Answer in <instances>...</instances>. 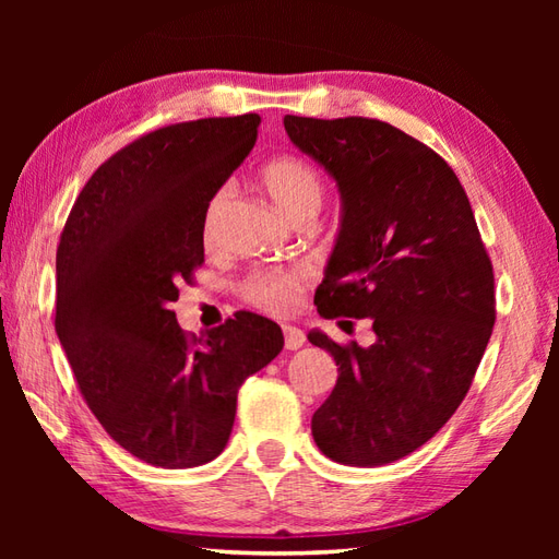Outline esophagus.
<instances>
[{
	"label": "esophagus",
	"mask_w": 559,
	"mask_h": 559,
	"mask_svg": "<svg viewBox=\"0 0 559 559\" xmlns=\"http://www.w3.org/2000/svg\"><path fill=\"white\" fill-rule=\"evenodd\" d=\"M283 336H286L288 350H298L305 346V334L298 326H283Z\"/></svg>",
	"instance_id": "esophagus-1"
}]
</instances>
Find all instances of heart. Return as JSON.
Instances as JSON below:
<instances>
[{
	"mask_svg": "<svg viewBox=\"0 0 559 559\" xmlns=\"http://www.w3.org/2000/svg\"><path fill=\"white\" fill-rule=\"evenodd\" d=\"M259 182L266 189L273 204L295 223L312 221L324 204V180L310 163L295 156L271 158L259 173ZM230 189L221 187L209 199L201 233L211 242L216 237L223 209L228 204ZM302 276L290 269L254 271L240 286L242 298L269 314H290L300 302Z\"/></svg>",
	"mask_w": 559,
	"mask_h": 559,
	"instance_id": "b5f03b06",
	"label": "heart"
}]
</instances>
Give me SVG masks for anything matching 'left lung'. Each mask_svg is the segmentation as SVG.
Returning a JSON list of instances; mask_svg holds the SVG:
<instances>
[{"instance_id": "obj_1", "label": "left lung", "mask_w": 559, "mask_h": 559, "mask_svg": "<svg viewBox=\"0 0 559 559\" xmlns=\"http://www.w3.org/2000/svg\"><path fill=\"white\" fill-rule=\"evenodd\" d=\"M283 124L341 192L317 310L370 319L377 336L362 348L307 334L338 365L312 437L346 466H384L432 439L468 394L495 326L490 257L459 177L430 146L370 117Z\"/></svg>"}]
</instances>
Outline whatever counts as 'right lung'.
Masks as SVG:
<instances>
[{
  "instance_id": "1",
  "label": "right lung",
  "mask_w": 559,
  "mask_h": 559,
  "mask_svg": "<svg viewBox=\"0 0 559 559\" xmlns=\"http://www.w3.org/2000/svg\"><path fill=\"white\" fill-rule=\"evenodd\" d=\"M261 117H209L144 134L81 189L57 247L55 331L117 444L160 468L216 459L237 391L283 350L252 312L187 336L170 302L204 264L209 199L254 148Z\"/></svg>"
}]
</instances>
